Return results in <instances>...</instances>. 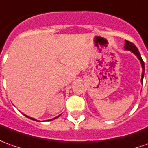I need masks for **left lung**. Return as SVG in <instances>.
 <instances>
[{
	"mask_svg": "<svg viewBox=\"0 0 148 148\" xmlns=\"http://www.w3.org/2000/svg\"><path fill=\"white\" fill-rule=\"evenodd\" d=\"M124 48L125 49H127V50H131L132 53H134L136 56L138 57V58L140 61V62L142 64V67H143V73H142V79H141V81H142L143 83V76H144V62H143V61L142 58H141V55H140V53H139V50L137 49V47L135 46L132 42H129V41H125V45H124Z\"/></svg>",
	"mask_w": 148,
	"mask_h": 148,
	"instance_id": "8db88e82",
	"label": "left lung"
}]
</instances>
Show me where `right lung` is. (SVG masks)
I'll return each instance as SVG.
<instances>
[{
	"label": "right lung",
	"instance_id": "obj_1",
	"mask_svg": "<svg viewBox=\"0 0 148 148\" xmlns=\"http://www.w3.org/2000/svg\"><path fill=\"white\" fill-rule=\"evenodd\" d=\"M24 115H25V114H24ZM25 116H26V117H28L27 115H25ZM28 118H29V119H33V120H35L34 119H32V118H30V117H28ZM55 119H56V118H55ZM36 121H37V120H36Z\"/></svg>",
	"mask_w": 148,
	"mask_h": 148
}]
</instances>
